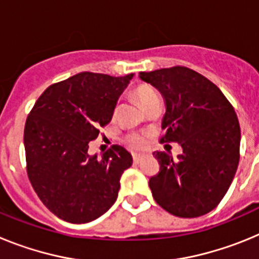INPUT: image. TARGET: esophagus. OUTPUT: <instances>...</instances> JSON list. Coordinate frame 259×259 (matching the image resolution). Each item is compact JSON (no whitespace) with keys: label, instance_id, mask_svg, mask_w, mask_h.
<instances>
[{"label":"esophagus","instance_id":"esophagus-1","mask_svg":"<svg viewBox=\"0 0 259 259\" xmlns=\"http://www.w3.org/2000/svg\"><path fill=\"white\" fill-rule=\"evenodd\" d=\"M132 158H134L135 163H140V162L144 159V155L143 154H134L132 155Z\"/></svg>","mask_w":259,"mask_h":259}]
</instances>
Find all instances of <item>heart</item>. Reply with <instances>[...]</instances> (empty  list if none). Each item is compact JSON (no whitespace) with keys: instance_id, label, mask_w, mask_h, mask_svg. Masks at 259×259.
<instances>
[{"instance_id":"b5f03b06","label":"heart","mask_w":259,"mask_h":259,"mask_svg":"<svg viewBox=\"0 0 259 259\" xmlns=\"http://www.w3.org/2000/svg\"><path fill=\"white\" fill-rule=\"evenodd\" d=\"M134 97L136 98L137 101H139V104H140L144 109L149 102H152L153 100L158 98V96L149 85L141 84V85L136 87V88L134 89ZM127 144L131 149H143L144 146L146 145V136L141 134L128 135Z\"/></svg>"}]
</instances>
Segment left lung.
Listing matches in <instances>:
<instances>
[{
	"label": "left lung",
	"instance_id": "8db88e82",
	"mask_svg": "<svg viewBox=\"0 0 259 259\" xmlns=\"http://www.w3.org/2000/svg\"><path fill=\"white\" fill-rule=\"evenodd\" d=\"M163 96L161 143H178L182 154L154 152L159 172L149 187L155 202L180 218H196L218 206L240 159V124L221 89L183 66L140 72Z\"/></svg>",
	"mask_w": 259,
	"mask_h": 259
}]
</instances>
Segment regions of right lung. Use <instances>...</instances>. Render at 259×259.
<instances>
[{
  "label": "right lung",
  "instance_id": "right-lung-1",
  "mask_svg": "<svg viewBox=\"0 0 259 259\" xmlns=\"http://www.w3.org/2000/svg\"><path fill=\"white\" fill-rule=\"evenodd\" d=\"M134 74L80 72L52 84L24 125L27 174L38 198L68 223H88L113 206L120 176L132 155L113 145L97 158L89 143L113 118L119 96Z\"/></svg>",
  "mask_w": 259,
  "mask_h": 259
}]
</instances>
